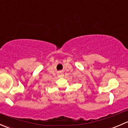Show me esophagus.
Instances as JSON below:
<instances>
[{
	"instance_id": "obj_1",
	"label": "esophagus",
	"mask_w": 128,
	"mask_h": 128,
	"mask_svg": "<svg viewBox=\"0 0 128 128\" xmlns=\"http://www.w3.org/2000/svg\"><path fill=\"white\" fill-rule=\"evenodd\" d=\"M58 76H59V77H63V76H64V74L62 73V72H59V74H58Z\"/></svg>"
}]
</instances>
